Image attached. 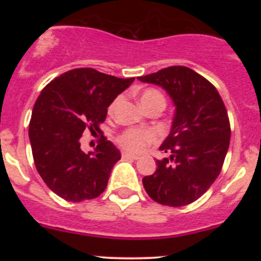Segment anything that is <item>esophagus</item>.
Returning a JSON list of instances; mask_svg holds the SVG:
<instances>
[{
	"label": "esophagus",
	"mask_w": 261,
	"mask_h": 261,
	"mask_svg": "<svg viewBox=\"0 0 261 261\" xmlns=\"http://www.w3.org/2000/svg\"><path fill=\"white\" fill-rule=\"evenodd\" d=\"M122 158H127V160H139V155L133 154V153H128V152H122L121 153Z\"/></svg>",
	"instance_id": "34e87169"
}]
</instances>
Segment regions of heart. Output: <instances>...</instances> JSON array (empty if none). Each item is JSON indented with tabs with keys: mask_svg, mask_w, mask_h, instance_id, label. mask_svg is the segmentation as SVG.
<instances>
[{
	"mask_svg": "<svg viewBox=\"0 0 261 261\" xmlns=\"http://www.w3.org/2000/svg\"><path fill=\"white\" fill-rule=\"evenodd\" d=\"M119 99H115L110 104L109 112L113 113L115 109L116 104H118ZM140 101L141 106L143 108L151 106V104H161V106H166V99L164 95L162 94L160 91L153 88L145 89L141 92L140 94ZM157 140V134L152 130H127L119 137V142L125 149L131 152H140L146 147L148 143L154 142Z\"/></svg>",
	"mask_w": 261,
	"mask_h": 261,
	"instance_id": "obj_1",
	"label": "heart"
}]
</instances>
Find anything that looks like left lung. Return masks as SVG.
Listing matches in <instances>:
<instances>
[{"instance_id":"left-lung-1","label":"left lung","mask_w":261,"mask_h":261,"mask_svg":"<svg viewBox=\"0 0 261 261\" xmlns=\"http://www.w3.org/2000/svg\"><path fill=\"white\" fill-rule=\"evenodd\" d=\"M137 79L163 88L175 107L169 135L160 147L169 157L155 161L157 169L142 179L143 188L161 205H189L207 191L222 169L230 139L226 107L214 85L185 66Z\"/></svg>"}]
</instances>
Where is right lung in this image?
Listing matches in <instances>:
<instances>
[{
  "mask_svg": "<svg viewBox=\"0 0 261 261\" xmlns=\"http://www.w3.org/2000/svg\"><path fill=\"white\" fill-rule=\"evenodd\" d=\"M134 81L74 68L41 91L33 108L29 140L38 173L56 195L81 202L106 190L120 151L103 137L94 151L85 153L80 140L86 130L100 131L108 107Z\"/></svg>",
  "mask_w": 261,
  "mask_h": 261,
  "instance_id": "add662e5",
  "label": "right lung"
}]
</instances>
